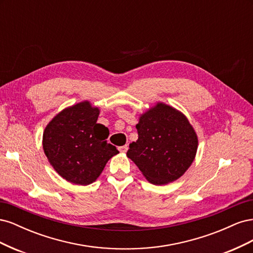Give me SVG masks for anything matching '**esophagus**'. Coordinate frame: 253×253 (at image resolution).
Segmentation results:
<instances>
[{"mask_svg": "<svg viewBox=\"0 0 253 253\" xmlns=\"http://www.w3.org/2000/svg\"><path fill=\"white\" fill-rule=\"evenodd\" d=\"M127 149H128V148H127L126 144V145H122V147H119V148H118V150H119L121 153H126V152L127 151Z\"/></svg>", "mask_w": 253, "mask_h": 253, "instance_id": "obj_1", "label": "esophagus"}]
</instances>
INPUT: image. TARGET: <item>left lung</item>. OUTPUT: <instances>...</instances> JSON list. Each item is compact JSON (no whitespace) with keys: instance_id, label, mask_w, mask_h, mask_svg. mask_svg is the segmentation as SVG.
Segmentation results:
<instances>
[{"instance_id":"8db88e82","label":"left lung","mask_w":253,"mask_h":253,"mask_svg":"<svg viewBox=\"0 0 253 253\" xmlns=\"http://www.w3.org/2000/svg\"><path fill=\"white\" fill-rule=\"evenodd\" d=\"M136 128L138 139L129 143L126 156L153 185L178 179L192 165L198 139L181 112L157 102L140 115Z\"/></svg>"}]
</instances>
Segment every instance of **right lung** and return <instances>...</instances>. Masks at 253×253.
I'll return each mask as SVG.
<instances>
[{"mask_svg": "<svg viewBox=\"0 0 253 253\" xmlns=\"http://www.w3.org/2000/svg\"><path fill=\"white\" fill-rule=\"evenodd\" d=\"M99 111L82 101L61 111L43 132V150L49 164L65 180L86 186L94 182L118 150L108 143L110 132L97 124Z\"/></svg>", "mask_w": 253, "mask_h": 253, "instance_id": "1", "label": "right lung"}]
</instances>
